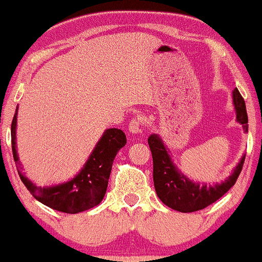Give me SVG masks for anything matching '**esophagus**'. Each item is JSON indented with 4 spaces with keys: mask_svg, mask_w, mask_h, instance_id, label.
<instances>
[{
    "mask_svg": "<svg viewBox=\"0 0 262 262\" xmlns=\"http://www.w3.org/2000/svg\"><path fill=\"white\" fill-rule=\"evenodd\" d=\"M128 131L131 132L132 135H137V134H141V122L139 120L134 119L131 120L130 125H128Z\"/></svg>",
    "mask_w": 262,
    "mask_h": 262,
    "instance_id": "esophagus-1",
    "label": "esophagus"
}]
</instances>
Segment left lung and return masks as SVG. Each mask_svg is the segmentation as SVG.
<instances>
[{
  "label": "left lung",
  "mask_w": 262,
  "mask_h": 262,
  "mask_svg": "<svg viewBox=\"0 0 262 262\" xmlns=\"http://www.w3.org/2000/svg\"><path fill=\"white\" fill-rule=\"evenodd\" d=\"M232 102L236 111V121L249 130L247 125L246 105L237 89L232 91ZM148 146L154 160V185L157 196L166 206L180 212H193L207 207L217 201L235 185L236 180L243 170L245 156L233 168L231 175L225 181L215 185H207L192 181L181 172L173 164L171 152L159 135L152 134L148 137Z\"/></svg>",
  "instance_id": "8db88e82"
}]
</instances>
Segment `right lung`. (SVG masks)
Returning <instances> with one entry per match:
<instances>
[{
  "label": "right lung",
  "mask_w": 262,
  "mask_h": 262,
  "mask_svg": "<svg viewBox=\"0 0 262 262\" xmlns=\"http://www.w3.org/2000/svg\"><path fill=\"white\" fill-rule=\"evenodd\" d=\"M16 108L11 125L12 154L21 181L37 201L53 210L66 213H77L97 206L102 201L107 190L110 173L115 156L126 145V136L119 128H107L92 150L80 172L74 179L52 186H36L27 179L19 168V159L16 145V127H17Z\"/></svg>",
  "instance_id": "add662e5"
}]
</instances>
